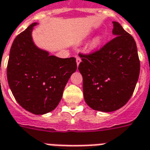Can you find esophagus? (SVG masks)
I'll use <instances>...</instances> for the list:
<instances>
[{"label":"esophagus","mask_w":150,"mask_h":150,"mask_svg":"<svg viewBox=\"0 0 150 150\" xmlns=\"http://www.w3.org/2000/svg\"><path fill=\"white\" fill-rule=\"evenodd\" d=\"M75 58H76V63H77V66H79V63L81 62V59H80L79 56H76Z\"/></svg>","instance_id":"esophagus-1"}]
</instances>
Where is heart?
<instances>
[{
  "label": "heart",
  "instance_id": "obj_1",
  "mask_svg": "<svg viewBox=\"0 0 150 150\" xmlns=\"http://www.w3.org/2000/svg\"><path fill=\"white\" fill-rule=\"evenodd\" d=\"M103 41H104V36L102 34H97L91 41L90 46H90V49L92 50H96L99 49L101 45H102Z\"/></svg>",
  "mask_w": 150,
  "mask_h": 150
}]
</instances>
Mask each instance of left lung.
<instances>
[{"instance_id": "left-lung-1", "label": "left lung", "mask_w": 150, "mask_h": 150, "mask_svg": "<svg viewBox=\"0 0 150 150\" xmlns=\"http://www.w3.org/2000/svg\"><path fill=\"white\" fill-rule=\"evenodd\" d=\"M114 38L96 52L79 54V71L83 76L85 102L104 112L118 110L129 101L140 74L135 40L113 21Z\"/></svg>"}]
</instances>
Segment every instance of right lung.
I'll use <instances>...</instances> for the list:
<instances>
[{
    "instance_id": "1",
    "label": "right lung",
    "mask_w": 150,
    "mask_h": 150,
    "mask_svg": "<svg viewBox=\"0 0 150 150\" xmlns=\"http://www.w3.org/2000/svg\"><path fill=\"white\" fill-rule=\"evenodd\" d=\"M37 22L18 35L12 44L8 66V86L21 107L35 115L53 111L61 100L71 75L76 71L75 58L50 55L32 38Z\"/></svg>"
}]
</instances>
